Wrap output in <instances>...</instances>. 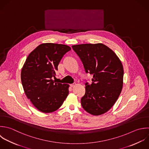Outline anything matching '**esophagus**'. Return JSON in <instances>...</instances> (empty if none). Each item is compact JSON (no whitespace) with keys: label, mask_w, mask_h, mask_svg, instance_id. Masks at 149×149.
<instances>
[{"label":"esophagus","mask_w":149,"mask_h":149,"mask_svg":"<svg viewBox=\"0 0 149 149\" xmlns=\"http://www.w3.org/2000/svg\"><path fill=\"white\" fill-rule=\"evenodd\" d=\"M76 85H77V84H76V83H73V84H71V85H70V86H71V87H74V86H75Z\"/></svg>","instance_id":"34e87169"}]
</instances>
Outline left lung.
Masks as SVG:
<instances>
[{"label":"left lung","instance_id":"obj_1","mask_svg":"<svg viewBox=\"0 0 149 149\" xmlns=\"http://www.w3.org/2000/svg\"><path fill=\"white\" fill-rule=\"evenodd\" d=\"M86 73L93 75L92 83L85 84L82 97L83 109L93 116L108 111L118 99L123 86L124 68L117 54L102 43L72 46Z\"/></svg>","mask_w":149,"mask_h":149}]
</instances>
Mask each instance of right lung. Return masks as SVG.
<instances>
[{
	"label": "right lung",
	"mask_w": 149,
	"mask_h": 149,
	"mask_svg": "<svg viewBox=\"0 0 149 149\" xmlns=\"http://www.w3.org/2000/svg\"><path fill=\"white\" fill-rule=\"evenodd\" d=\"M71 47L65 45L42 43L27 57L22 68L21 82L24 92L40 111H55L63 104L69 93V85L56 82L58 65Z\"/></svg>",
	"instance_id": "add662e5"
}]
</instances>
